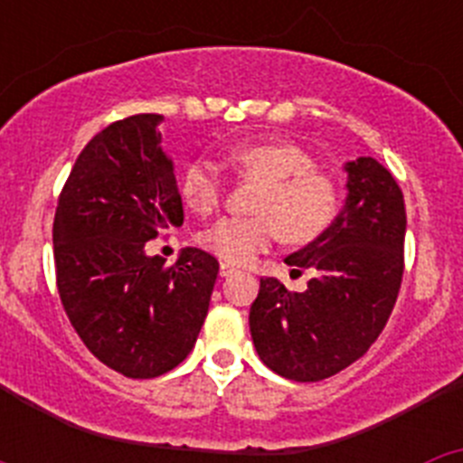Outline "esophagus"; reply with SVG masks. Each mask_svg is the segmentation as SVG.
Instances as JSON below:
<instances>
[{
    "mask_svg": "<svg viewBox=\"0 0 463 463\" xmlns=\"http://www.w3.org/2000/svg\"><path fill=\"white\" fill-rule=\"evenodd\" d=\"M234 271H236V269L232 267V264H224V261H222V264H220V276H222V278L232 276V273H234Z\"/></svg>",
    "mask_w": 463,
    "mask_h": 463,
    "instance_id": "1",
    "label": "esophagus"
}]
</instances>
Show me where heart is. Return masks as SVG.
Masks as SVG:
<instances>
[{
	"label": "heart",
	"instance_id": "1",
	"mask_svg": "<svg viewBox=\"0 0 463 463\" xmlns=\"http://www.w3.org/2000/svg\"><path fill=\"white\" fill-rule=\"evenodd\" d=\"M229 165L245 181L261 183L252 213L257 218H224L196 236L203 250L227 264H248L282 236L292 245L322 239L338 215V190L315 171L304 148L288 141L239 143ZM181 194L192 211L208 215L222 203L224 178L211 159H192L183 169Z\"/></svg>",
	"mask_w": 463,
	"mask_h": 463
}]
</instances>
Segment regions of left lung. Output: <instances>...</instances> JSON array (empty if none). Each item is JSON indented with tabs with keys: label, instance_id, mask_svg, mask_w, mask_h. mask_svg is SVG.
I'll list each match as a JSON object with an SVG mask.
<instances>
[{
	"label": "left lung",
	"instance_id": "obj_1",
	"mask_svg": "<svg viewBox=\"0 0 463 463\" xmlns=\"http://www.w3.org/2000/svg\"><path fill=\"white\" fill-rule=\"evenodd\" d=\"M347 196L331 229L285 264L313 278L289 292L261 278L250 334L269 369L297 383L331 378L373 345L403 278L406 203L394 175L373 157L347 162Z\"/></svg>",
	"mask_w": 463,
	"mask_h": 463
}]
</instances>
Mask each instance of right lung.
Segmentation results:
<instances>
[{"instance_id": "right-lung-1", "label": "right lung", "mask_w": 463, "mask_h": 463, "mask_svg": "<svg viewBox=\"0 0 463 463\" xmlns=\"http://www.w3.org/2000/svg\"><path fill=\"white\" fill-rule=\"evenodd\" d=\"M159 120L138 113L101 129L76 159L52 222L69 322L94 357L127 378H157L190 354L220 269L199 248L171 267L146 255L148 241L183 224Z\"/></svg>"}]
</instances>
